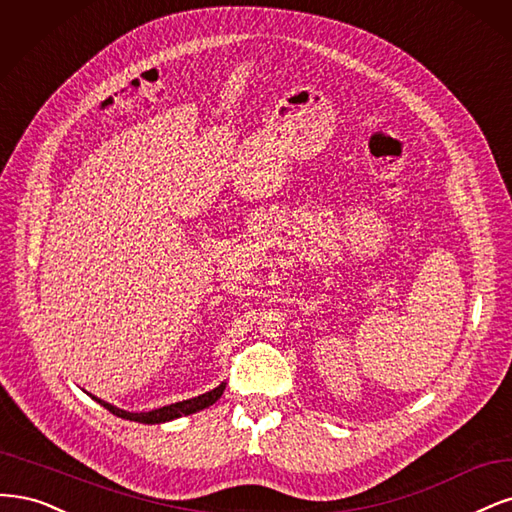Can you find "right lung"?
I'll use <instances>...</instances> for the list:
<instances>
[{
  "instance_id": "1",
  "label": "right lung",
  "mask_w": 512,
  "mask_h": 512,
  "mask_svg": "<svg viewBox=\"0 0 512 512\" xmlns=\"http://www.w3.org/2000/svg\"><path fill=\"white\" fill-rule=\"evenodd\" d=\"M223 389H225V385H219L217 389L197 395V398L183 400V402H176V404L163 406V408H157V410H148V412H127V410H121V408L112 406V404H108L104 400H97V398H93V400L100 402L104 408H108L112 412V415H117L121 419L138 421V423H163V421H172L176 417L191 415V412H197V410H202V408L214 404L223 395Z\"/></svg>"
}]
</instances>
